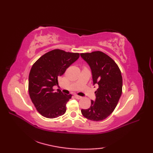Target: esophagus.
Masks as SVG:
<instances>
[{"label": "esophagus", "instance_id": "34e87169", "mask_svg": "<svg viewBox=\"0 0 153 153\" xmlns=\"http://www.w3.org/2000/svg\"><path fill=\"white\" fill-rule=\"evenodd\" d=\"M74 97H76V99H82V97L79 96V95H74Z\"/></svg>", "mask_w": 153, "mask_h": 153}]
</instances>
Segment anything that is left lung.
Returning <instances> with one entry per match:
<instances>
[{
    "instance_id": "1",
    "label": "left lung",
    "mask_w": 153,
    "mask_h": 153,
    "mask_svg": "<svg viewBox=\"0 0 153 153\" xmlns=\"http://www.w3.org/2000/svg\"><path fill=\"white\" fill-rule=\"evenodd\" d=\"M81 56L91 70L93 85L99 88L95 92L89 108L82 109L84 117L92 121H101L115 109L122 92V77L118 65L108 55L100 51L82 53Z\"/></svg>"
}]
</instances>
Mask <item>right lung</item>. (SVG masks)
<instances>
[{
	"label": "right lung",
	"instance_id": "1",
	"mask_svg": "<svg viewBox=\"0 0 153 153\" xmlns=\"http://www.w3.org/2000/svg\"><path fill=\"white\" fill-rule=\"evenodd\" d=\"M79 57V53L54 49L35 62L29 75V94L37 111L47 118H55L66 111V103L71 95L53 89L58 78Z\"/></svg>",
	"mask_w": 153,
	"mask_h": 153
}]
</instances>
